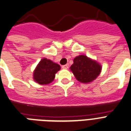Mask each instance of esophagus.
<instances>
[{
	"label": "esophagus",
	"mask_w": 131,
	"mask_h": 131,
	"mask_svg": "<svg viewBox=\"0 0 131 131\" xmlns=\"http://www.w3.org/2000/svg\"><path fill=\"white\" fill-rule=\"evenodd\" d=\"M62 68L64 69H67L69 68V65L68 64H65V65H62Z\"/></svg>",
	"instance_id": "1"
}]
</instances>
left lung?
<instances>
[{
    "mask_svg": "<svg viewBox=\"0 0 131 131\" xmlns=\"http://www.w3.org/2000/svg\"><path fill=\"white\" fill-rule=\"evenodd\" d=\"M73 62L70 69L75 78L81 83L91 82L101 72V66L96 61L91 60L84 55L77 56Z\"/></svg>",
    "mask_w": 131,
    "mask_h": 131,
    "instance_id": "1",
    "label": "left lung"
}]
</instances>
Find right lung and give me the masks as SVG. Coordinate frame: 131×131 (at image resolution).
I'll return each mask as SVG.
<instances>
[{"label":"right lung","mask_w":131,"mask_h":131,"mask_svg":"<svg viewBox=\"0 0 131 131\" xmlns=\"http://www.w3.org/2000/svg\"><path fill=\"white\" fill-rule=\"evenodd\" d=\"M60 69L59 64L53 62L50 60L43 58L34 71V79L38 83L46 85L54 80L55 74Z\"/></svg>","instance_id":"obj_1"}]
</instances>
